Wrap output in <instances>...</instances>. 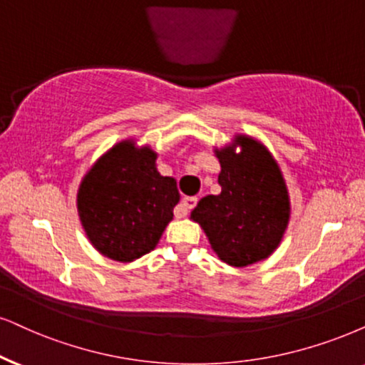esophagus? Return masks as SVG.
<instances>
[{
	"label": "esophagus",
	"instance_id": "34e87169",
	"mask_svg": "<svg viewBox=\"0 0 365 365\" xmlns=\"http://www.w3.org/2000/svg\"><path fill=\"white\" fill-rule=\"evenodd\" d=\"M197 205V197H185L182 200V204H180L178 210H177V217L178 219H182V217H185L188 212H190L193 207Z\"/></svg>",
	"mask_w": 365,
	"mask_h": 365
}]
</instances>
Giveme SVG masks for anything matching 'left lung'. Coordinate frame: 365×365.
Segmentation results:
<instances>
[{
    "mask_svg": "<svg viewBox=\"0 0 365 365\" xmlns=\"http://www.w3.org/2000/svg\"><path fill=\"white\" fill-rule=\"evenodd\" d=\"M215 156L222 190L202 198L190 219L204 229L220 261L236 267L255 264L273 255L288 227L283 173L266 146L246 135L215 150Z\"/></svg>",
    "mask_w": 365,
    "mask_h": 365,
    "instance_id": "8db88e82",
    "label": "left lung"
}]
</instances>
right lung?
Returning <instances> with one entry per match:
<instances>
[{
  "instance_id": "obj_1",
  "label": "right lung",
  "mask_w": 365,
  "mask_h": 365,
  "mask_svg": "<svg viewBox=\"0 0 365 365\" xmlns=\"http://www.w3.org/2000/svg\"><path fill=\"white\" fill-rule=\"evenodd\" d=\"M156 153L133 140L118 143L92 165L77 192L87 237L101 255L131 262L148 255L173 219L180 193L156 170Z\"/></svg>"
}]
</instances>
